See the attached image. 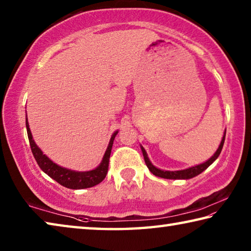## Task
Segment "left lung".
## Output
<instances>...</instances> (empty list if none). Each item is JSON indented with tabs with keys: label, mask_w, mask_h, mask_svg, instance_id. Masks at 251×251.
Wrapping results in <instances>:
<instances>
[{
	"label": "left lung",
	"mask_w": 251,
	"mask_h": 251,
	"mask_svg": "<svg viewBox=\"0 0 251 251\" xmlns=\"http://www.w3.org/2000/svg\"><path fill=\"white\" fill-rule=\"evenodd\" d=\"M225 137H226V130H225V135L222 139V143H220V145L218 147L217 151L215 152L214 156L211 157V158L208 159L206 163L201 164V165H197V166L195 167H190L188 169H184V171H177V172H168V171H161V169L156 168L154 165H151V163L148 159L147 154L144 148L142 147V151H143V156H144V159H145V163L147 165V167L150 171L154 174L155 176L157 177H160V178H166V179H189V178H193L195 176L199 175V174H201L205 169H207L208 167L210 166V165L214 163V161L217 159V157L220 155V152H222L223 150V146H224V143H225Z\"/></svg>",
	"instance_id": "left-lung-1"
}]
</instances>
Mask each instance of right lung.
I'll list each match as a JSON object with an SVG mask.
<instances>
[{
	"label": "right lung",
	"instance_id": "add662e5",
	"mask_svg": "<svg viewBox=\"0 0 251 251\" xmlns=\"http://www.w3.org/2000/svg\"><path fill=\"white\" fill-rule=\"evenodd\" d=\"M26 130H27V136L29 141V146H31V151L33 152L34 158H35V160L37 161V165H39L42 171H43L45 174H48L50 178H53L54 180H56L58 184L66 187V188H70V189L90 188V187L95 186L97 184H100V181H103L106 175H107L110 151H112L114 138H115V136L117 135L118 131H115V133L113 134L112 138H110L107 150H106L103 160H101V163L99 167L95 168L94 171H90V172H74V171H70V169L58 166V165L53 163L52 160L49 159L48 157L42 152L40 148L36 146L35 142L33 141L31 130H29V126L27 123V118H26Z\"/></svg>",
	"mask_w": 251,
	"mask_h": 251
}]
</instances>
